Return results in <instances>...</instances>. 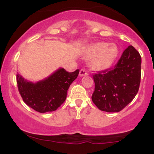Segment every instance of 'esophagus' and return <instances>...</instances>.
Listing matches in <instances>:
<instances>
[{
	"label": "esophagus",
	"instance_id": "esophagus-1",
	"mask_svg": "<svg viewBox=\"0 0 154 154\" xmlns=\"http://www.w3.org/2000/svg\"><path fill=\"white\" fill-rule=\"evenodd\" d=\"M85 75H88L87 71H86L85 69H82L79 71V76H80V77H83V76H85Z\"/></svg>",
	"mask_w": 154,
	"mask_h": 154
}]
</instances>
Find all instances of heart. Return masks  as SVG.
Segmentation results:
<instances>
[{
    "mask_svg": "<svg viewBox=\"0 0 154 154\" xmlns=\"http://www.w3.org/2000/svg\"><path fill=\"white\" fill-rule=\"evenodd\" d=\"M119 54V49L114 44L108 45L98 42L88 45L85 50V56L91 60V67L96 70H103L110 67Z\"/></svg>",
    "mask_w": 154,
    "mask_h": 154,
    "instance_id": "heart-1",
    "label": "heart"
}]
</instances>
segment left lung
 <instances>
[{"mask_svg":"<svg viewBox=\"0 0 154 154\" xmlns=\"http://www.w3.org/2000/svg\"><path fill=\"white\" fill-rule=\"evenodd\" d=\"M92 100L100 110L119 112L137 93L141 77V56L132 45L124 51L115 66L93 74Z\"/></svg>","mask_w":154,"mask_h":154,"instance_id":"left-lung-1","label":"left lung"}]
</instances>
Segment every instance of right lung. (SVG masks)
<instances>
[{"label": "right lung", "instance_id": "add662e5", "mask_svg": "<svg viewBox=\"0 0 154 154\" xmlns=\"http://www.w3.org/2000/svg\"><path fill=\"white\" fill-rule=\"evenodd\" d=\"M79 70L66 72L60 68L48 78L36 83L28 82L19 74L17 82L23 100L40 113L56 111L65 101L70 85L77 78Z\"/></svg>", "mask_w": 154, "mask_h": 154}]
</instances>
